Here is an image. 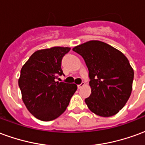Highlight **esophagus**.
<instances>
[{
	"label": "esophagus",
	"mask_w": 145,
	"mask_h": 145,
	"mask_svg": "<svg viewBox=\"0 0 145 145\" xmlns=\"http://www.w3.org/2000/svg\"><path fill=\"white\" fill-rule=\"evenodd\" d=\"M84 85H85V82H82V83H81L80 85H78V88H82V87H83Z\"/></svg>",
	"instance_id": "esophagus-1"
}]
</instances>
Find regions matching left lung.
Returning a JSON list of instances; mask_svg holds the SVG:
<instances>
[{
    "instance_id": "left-lung-1",
    "label": "left lung",
    "mask_w": 145,
    "mask_h": 145,
    "mask_svg": "<svg viewBox=\"0 0 145 145\" xmlns=\"http://www.w3.org/2000/svg\"><path fill=\"white\" fill-rule=\"evenodd\" d=\"M85 60L88 69L90 96L85 99L88 109L108 117L124 106L131 96L134 70L127 58L110 45L98 40L73 48Z\"/></svg>"
}]
</instances>
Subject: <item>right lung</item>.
I'll use <instances>...</instances> for the list:
<instances>
[{"label":"right lung","instance_id":"add662e5","mask_svg":"<svg viewBox=\"0 0 145 145\" xmlns=\"http://www.w3.org/2000/svg\"><path fill=\"white\" fill-rule=\"evenodd\" d=\"M70 50L55 46L36 51L21 70L18 85L22 100L40 120L50 121L60 116L78 88L75 84L56 80L63 74L61 61Z\"/></svg>","mask_w":145,"mask_h":145}]
</instances>
